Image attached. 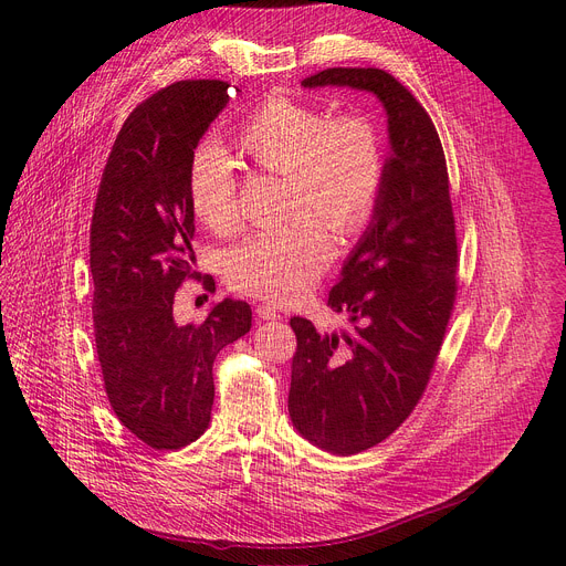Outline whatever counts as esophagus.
<instances>
[{
	"label": "esophagus",
	"mask_w": 566,
	"mask_h": 566,
	"mask_svg": "<svg viewBox=\"0 0 566 566\" xmlns=\"http://www.w3.org/2000/svg\"><path fill=\"white\" fill-rule=\"evenodd\" d=\"M255 311H258V317H262V319H277L280 317V313L271 304H260Z\"/></svg>",
	"instance_id": "obj_1"
}]
</instances>
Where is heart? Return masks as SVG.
I'll return each instance as SVG.
<instances>
[{"mask_svg":"<svg viewBox=\"0 0 566 566\" xmlns=\"http://www.w3.org/2000/svg\"><path fill=\"white\" fill-rule=\"evenodd\" d=\"M232 145L255 172L282 177V226L253 232L223 258L228 284L271 302H293L315 286L334 258L327 228L354 237L371 221L385 186V147L371 118L358 112L329 116L289 96L262 101L232 134ZM197 219L214 232L239 223L230 158L208 145L188 170Z\"/></svg>","mask_w":566,"mask_h":566,"instance_id":"obj_1","label":"heart"}]
</instances>
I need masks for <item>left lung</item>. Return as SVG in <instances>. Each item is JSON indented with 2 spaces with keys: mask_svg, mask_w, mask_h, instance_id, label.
<instances>
[{
  "mask_svg": "<svg viewBox=\"0 0 566 566\" xmlns=\"http://www.w3.org/2000/svg\"><path fill=\"white\" fill-rule=\"evenodd\" d=\"M302 85L371 92L389 123L378 208L327 300L352 327L319 334L291 317V421L347 457L385 441L430 382L457 300V226L441 138L408 87L376 66L325 69Z\"/></svg>",
  "mask_w": 566,
  "mask_h": 566,
  "instance_id": "obj_1",
  "label": "left lung"
}]
</instances>
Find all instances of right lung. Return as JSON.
<instances>
[{"label": "right lung", "mask_w": 566, "mask_h": 566, "mask_svg": "<svg viewBox=\"0 0 566 566\" xmlns=\"http://www.w3.org/2000/svg\"><path fill=\"white\" fill-rule=\"evenodd\" d=\"M230 96L223 80H181L143 101L116 136L94 206L92 308L105 391L118 421L154 450H179L206 432L214 358L251 332L241 300L190 325L172 315L181 284L199 280L188 170Z\"/></svg>", "instance_id": "obj_1"}]
</instances>
